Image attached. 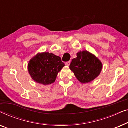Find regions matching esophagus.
I'll return each instance as SVG.
<instances>
[{"label": "esophagus", "mask_w": 128, "mask_h": 128, "mask_svg": "<svg viewBox=\"0 0 128 128\" xmlns=\"http://www.w3.org/2000/svg\"><path fill=\"white\" fill-rule=\"evenodd\" d=\"M70 64V61H69V62H67L65 63V64L67 66H69Z\"/></svg>", "instance_id": "1"}]
</instances>
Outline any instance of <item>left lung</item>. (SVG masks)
Listing matches in <instances>:
<instances>
[{
  "label": "left lung",
  "instance_id": "obj_1",
  "mask_svg": "<svg viewBox=\"0 0 128 128\" xmlns=\"http://www.w3.org/2000/svg\"><path fill=\"white\" fill-rule=\"evenodd\" d=\"M69 68L77 79L85 84L93 81L100 74L102 64L96 55L85 50L77 53V58L72 59Z\"/></svg>",
  "mask_w": 128,
  "mask_h": 128
}]
</instances>
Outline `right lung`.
I'll use <instances>...</instances> for the list:
<instances>
[{"instance_id":"right-lung-1","label":"right lung","mask_w":128,"mask_h":128,"mask_svg":"<svg viewBox=\"0 0 128 128\" xmlns=\"http://www.w3.org/2000/svg\"><path fill=\"white\" fill-rule=\"evenodd\" d=\"M64 66L60 57L45 52L38 53L30 60L28 70L34 82L48 85L55 82L58 74Z\"/></svg>"}]
</instances>
